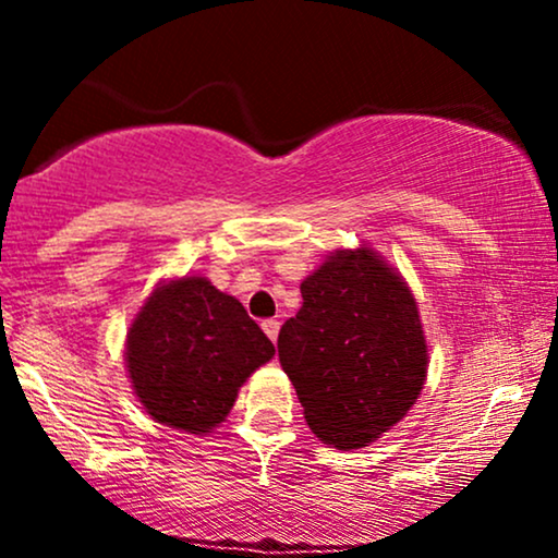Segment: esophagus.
<instances>
[{
    "instance_id": "esophagus-1",
    "label": "esophagus",
    "mask_w": 558,
    "mask_h": 558,
    "mask_svg": "<svg viewBox=\"0 0 558 558\" xmlns=\"http://www.w3.org/2000/svg\"><path fill=\"white\" fill-rule=\"evenodd\" d=\"M262 330H265V332H267V338H270V341L275 343V341H278L280 323H278V319H265V323H262Z\"/></svg>"
}]
</instances>
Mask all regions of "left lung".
Masks as SVG:
<instances>
[{"label":"left lung","mask_w":558,"mask_h":558,"mask_svg":"<svg viewBox=\"0 0 558 558\" xmlns=\"http://www.w3.org/2000/svg\"><path fill=\"white\" fill-rule=\"evenodd\" d=\"M278 354L312 433L362 448L399 422L427 375V343L412 291L369 248L336 252L301 283Z\"/></svg>","instance_id":"8db88e82"}]
</instances>
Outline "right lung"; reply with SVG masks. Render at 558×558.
I'll list each match as a JSON object with an SVG mask.
<instances>
[{"instance_id": "right-lung-1", "label": "right lung", "mask_w": 558, "mask_h": 558, "mask_svg": "<svg viewBox=\"0 0 558 558\" xmlns=\"http://www.w3.org/2000/svg\"><path fill=\"white\" fill-rule=\"evenodd\" d=\"M275 345L239 299L207 278L159 286L128 330L125 362L133 390L157 422L209 433L239 399Z\"/></svg>"}]
</instances>
